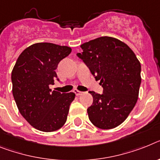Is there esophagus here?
<instances>
[{"label":"esophagus","instance_id":"esophagus-1","mask_svg":"<svg viewBox=\"0 0 160 160\" xmlns=\"http://www.w3.org/2000/svg\"><path fill=\"white\" fill-rule=\"evenodd\" d=\"M74 92H75V93H76L77 96H80V95H81L82 93H84L83 92H81V91H79V90H75L74 91Z\"/></svg>","mask_w":160,"mask_h":160}]
</instances>
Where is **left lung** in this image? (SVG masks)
I'll list each match as a JSON object with an SVG mask.
<instances>
[{
	"label": "left lung",
	"instance_id": "1",
	"mask_svg": "<svg viewBox=\"0 0 160 160\" xmlns=\"http://www.w3.org/2000/svg\"><path fill=\"white\" fill-rule=\"evenodd\" d=\"M80 47L77 57L103 88L102 94L88 92L93 98L87 109L89 120L102 129L115 128L136 105L142 81L140 62L125 43L113 37H98Z\"/></svg>",
	"mask_w": 160,
	"mask_h": 160
}]
</instances>
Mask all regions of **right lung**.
Wrapping results in <instances>:
<instances>
[{
  "mask_svg": "<svg viewBox=\"0 0 160 160\" xmlns=\"http://www.w3.org/2000/svg\"><path fill=\"white\" fill-rule=\"evenodd\" d=\"M72 49L52 43H37L24 49L12 71L13 96L18 111L28 123L42 132L59 129L67 121L75 98L72 92L52 91L59 81L55 70Z\"/></svg>",
  "mask_w": 160,
  "mask_h": 160,
  "instance_id": "right-lung-1",
  "label": "right lung"
}]
</instances>
